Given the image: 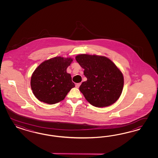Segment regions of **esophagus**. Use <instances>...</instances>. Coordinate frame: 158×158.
Wrapping results in <instances>:
<instances>
[{"label":"esophagus","instance_id":"34e87169","mask_svg":"<svg viewBox=\"0 0 158 158\" xmlns=\"http://www.w3.org/2000/svg\"><path fill=\"white\" fill-rule=\"evenodd\" d=\"M81 83H77V84H76V87H77V88H79V86H81Z\"/></svg>","mask_w":158,"mask_h":158}]
</instances>
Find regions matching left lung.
<instances>
[{
    "mask_svg": "<svg viewBox=\"0 0 158 158\" xmlns=\"http://www.w3.org/2000/svg\"><path fill=\"white\" fill-rule=\"evenodd\" d=\"M75 58L84 69V75L87 79L79 87L86 100L98 108L114 104L121 95L124 85L119 69L105 56L81 54Z\"/></svg>",
    "mask_w": 158,
    "mask_h": 158,
    "instance_id": "1",
    "label": "left lung"
}]
</instances>
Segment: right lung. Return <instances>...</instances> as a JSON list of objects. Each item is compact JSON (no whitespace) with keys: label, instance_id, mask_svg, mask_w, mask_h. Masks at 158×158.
I'll use <instances>...</instances> for the list:
<instances>
[{"label":"right lung","instance_id":"right-lung-1","mask_svg":"<svg viewBox=\"0 0 158 158\" xmlns=\"http://www.w3.org/2000/svg\"><path fill=\"white\" fill-rule=\"evenodd\" d=\"M73 61L71 57H56L42 62L34 71L31 87L40 101L54 104L63 100L75 87L67 69Z\"/></svg>","mask_w":158,"mask_h":158}]
</instances>
